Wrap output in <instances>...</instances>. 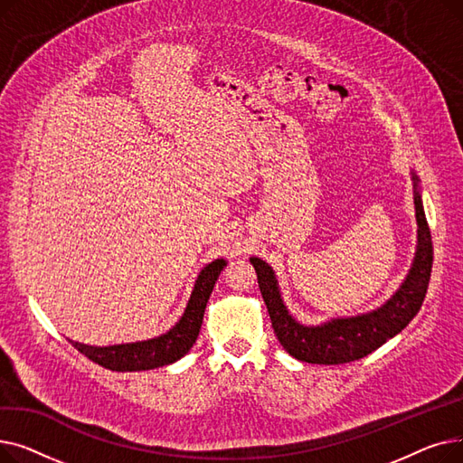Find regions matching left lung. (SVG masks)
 <instances>
[{
  "label": "left lung",
  "mask_w": 463,
  "mask_h": 463,
  "mask_svg": "<svg viewBox=\"0 0 463 463\" xmlns=\"http://www.w3.org/2000/svg\"><path fill=\"white\" fill-rule=\"evenodd\" d=\"M411 180L417 217L415 257L396 293L372 311L351 317H334L321 325H304L288 311L272 266L259 257H250L274 332L290 356L307 364H325V366L364 358L400 334L419 313L430 283L433 248L422 206L420 180L412 168Z\"/></svg>",
  "instance_id": "left-lung-1"
}]
</instances>
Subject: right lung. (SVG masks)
<instances>
[{
  "label": "right lung",
  "mask_w": 463,
  "mask_h": 463,
  "mask_svg": "<svg viewBox=\"0 0 463 463\" xmlns=\"http://www.w3.org/2000/svg\"><path fill=\"white\" fill-rule=\"evenodd\" d=\"M225 266V259H215L204 266L197 279H194L191 297L187 300L182 317L165 334L156 335L152 339H142V342L105 347L86 345L80 342H72L71 339L72 347L79 349L95 364H99V366L112 372H142L168 366V364L185 356L193 344L197 342L208 298Z\"/></svg>",
  "instance_id": "obj_1"
}]
</instances>
